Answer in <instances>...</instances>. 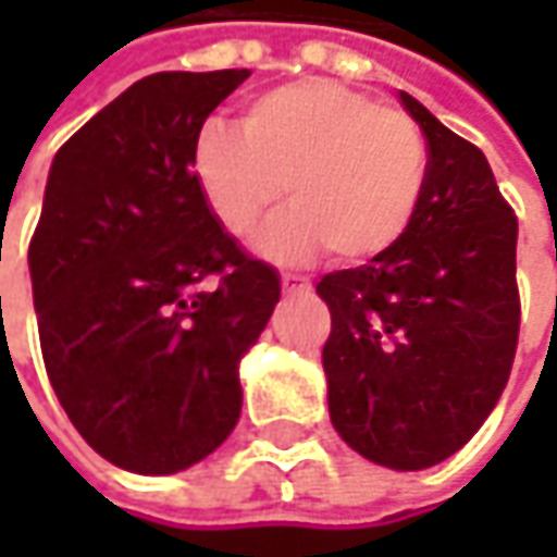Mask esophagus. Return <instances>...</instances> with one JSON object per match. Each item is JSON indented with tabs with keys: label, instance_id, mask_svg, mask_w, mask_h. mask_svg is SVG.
Instances as JSON below:
<instances>
[{
	"label": "esophagus",
	"instance_id": "esophagus-1",
	"mask_svg": "<svg viewBox=\"0 0 557 557\" xmlns=\"http://www.w3.org/2000/svg\"><path fill=\"white\" fill-rule=\"evenodd\" d=\"M282 288H285V294H300V290H310V278H307V275H294V272H285V275H282Z\"/></svg>",
	"mask_w": 557,
	"mask_h": 557
}]
</instances>
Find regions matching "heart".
Here are the masks:
<instances>
[{"mask_svg":"<svg viewBox=\"0 0 557 557\" xmlns=\"http://www.w3.org/2000/svg\"><path fill=\"white\" fill-rule=\"evenodd\" d=\"M188 170L225 235L245 238L285 191L253 247L285 267L325 247L366 263L409 232L428 183V145L403 111L334 79H294L247 101L242 126L207 120Z\"/></svg>","mask_w":557,"mask_h":557,"instance_id":"b5f03b06","label":"heart"}]
</instances>
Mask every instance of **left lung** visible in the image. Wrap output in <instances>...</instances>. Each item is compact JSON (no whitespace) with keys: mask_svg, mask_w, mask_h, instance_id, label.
<instances>
[{"mask_svg":"<svg viewBox=\"0 0 557 557\" xmlns=\"http://www.w3.org/2000/svg\"><path fill=\"white\" fill-rule=\"evenodd\" d=\"M428 141L409 232L366 267L329 272L322 347L341 440L374 465L421 471L459 453L499 403L518 347V220L478 145L396 92Z\"/></svg>","mask_w":557,"mask_h":557,"instance_id":"left-lung-1","label":"left lung"}]
</instances>
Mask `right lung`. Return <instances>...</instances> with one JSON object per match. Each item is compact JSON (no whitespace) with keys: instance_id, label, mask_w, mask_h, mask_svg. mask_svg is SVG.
I'll list each match as a JSON object with an SVG mask.
<instances>
[{"instance_id":"add662e5","label":"right lung","mask_w":557,"mask_h":557,"mask_svg":"<svg viewBox=\"0 0 557 557\" xmlns=\"http://www.w3.org/2000/svg\"><path fill=\"white\" fill-rule=\"evenodd\" d=\"M247 76H145L49 170L27 253L42 359L79 437L123 471L176 474L232 434L238 362L282 294L188 170L195 133Z\"/></svg>"}]
</instances>
